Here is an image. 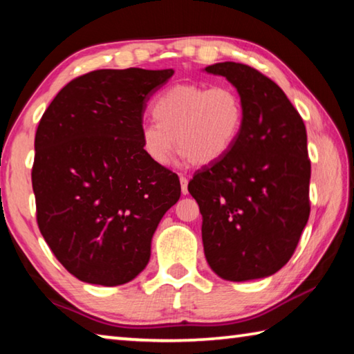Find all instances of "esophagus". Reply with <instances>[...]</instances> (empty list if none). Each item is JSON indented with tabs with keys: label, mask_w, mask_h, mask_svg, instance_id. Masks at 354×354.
<instances>
[{
	"label": "esophagus",
	"mask_w": 354,
	"mask_h": 354,
	"mask_svg": "<svg viewBox=\"0 0 354 354\" xmlns=\"http://www.w3.org/2000/svg\"><path fill=\"white\" fill-rule=\"evenodd\" d=\"M179 183H181V192L183 195H187L189 190H187V184H189V179L185 176H179Z\"/></svg>",
	"instance_id": "esophagus-1"
}]
</instances>
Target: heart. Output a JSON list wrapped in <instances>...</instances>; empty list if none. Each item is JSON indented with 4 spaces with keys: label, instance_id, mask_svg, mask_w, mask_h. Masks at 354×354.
I'll return each instance as SVG.
<instances>
[{
    "label": "heart",
    "instance_id": "heart-1",
    "mask_svg": "<svg viewBox=\"0 0 354 354\" xmlns=\"http://www.w3.org/2000/svg\"><path fill=\"white\" fill-rule=\"evenodd\" d=\"M151 113L154 122L142 124L140 142L159 167L171 162L176 143L183 159L215 162L234 145L243 123L242 100L230 86L176 84L156 97Z\"/></svg>",
    "mask_w": 354,
    "mask_h": 354
}]
</instances>
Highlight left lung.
I'll return each instance as SVG.
<instances>
[{"label": "left lung", "mask_w": 354, "mask_h": 354, "mask_svg": "<svg viewBox=\"0 0 354 354\" xmlns=\"http://www.w3.org/2000/svg\"><path fill=\"white\" fill-rule=\"evenodd\" d=\"M205 71L225 76L243 104L234 145L187 187L203 215L206 261L226 281L270 277L289 262L309 218L306 127L278 84L257 70L220 62Z\"/></svg>", "instance_id": "1"}]
</instances>
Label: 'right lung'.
Segmentation results:
<instances>
[{
	"mask_svg": "<svg viewBox=\"0 0 354 354\" xmlns=\"http://www.w3.org/2000/svg\"><path fill=\"white\" fill-rule=\"evenodd\" d=\"M167 70H95L68 82L35 133L37 223L80 281L120 286L147 267L151 239L181 196L176 173L148 159L140 128Z\"/></svg>",
	"mask_w": 354,
	"mask_h": 354,
	"instance_id": "obj_1",
	"label": "right lung"
}]
</instances>
